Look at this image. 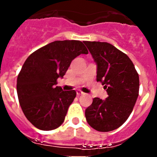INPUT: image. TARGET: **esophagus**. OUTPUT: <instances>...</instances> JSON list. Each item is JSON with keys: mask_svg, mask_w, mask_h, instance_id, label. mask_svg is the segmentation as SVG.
<instances>
[{"mask_svg": "<svg viewBox=\"0 0 157 157\" xmlns=\"http://www.w3.org/2000/svg\"><path fill=\"white\" fill-rule=\"evenodd\" d=\"M76 94H77L78 96H80V95H82L84 93H83L82 91H81V90H77V91H76Z\"/></svg>", "mask_w": 157, "mask_h": 157, "instance_id": "34e87169", "label": "esophagus"}]
</instances>
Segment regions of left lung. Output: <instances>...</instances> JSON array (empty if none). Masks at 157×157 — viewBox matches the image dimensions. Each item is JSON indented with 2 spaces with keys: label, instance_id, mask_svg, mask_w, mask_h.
Listing matches in <instances>:
<instances>
[{
  "label": "left lung",
  "instance_id": "1",
  "mask_svg": "<svg viewBox=\"0 0 157 157\" xmlns=\"http://www.w3.org/2000/svg\"><path fill=\"white\" fill-rule=\"evenodd\" d=\"M98 65L97 81L108 93L94 98L85 112L89 125L98 131L119 128L132 112L139 93V76L130 58L108 42L84 41Z\"/></svg>",
  "mask_w": 157,
  "mask_h": 157
}]
</instances>
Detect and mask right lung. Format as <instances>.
Masks as SVG:
<instances>
[{
  "instance_id": "add662e5",
  "label": "right lung",
  "mask_w": 157,
  "mask_h": 157,
  "mask_svg": "<svg viewBox=\"0 0 157 157\" xmlns=\"http://www.w3.org/2000/svg\"><path fill=\"white\" fill-rule=\"evenodd\" d=\"M88 50L82 41H55L31 53L17 78V94L25 116L42 130L56 129L63 123L75 90L56 86L73 59Z\"/></svg>"
}]
</instances>
